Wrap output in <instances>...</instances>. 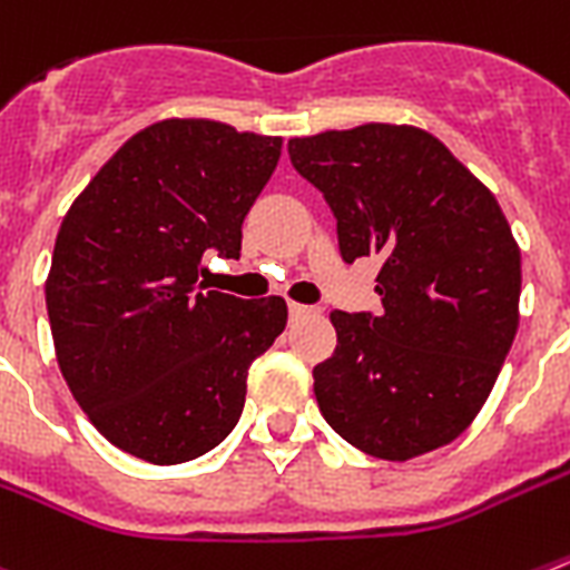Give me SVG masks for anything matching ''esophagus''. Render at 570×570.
I'll list each match as a JSON object with an SVG mask.
<instances>
[{"label":"esophagus","mask_w":570,"mask_h":570,"mask_svg":"<svg viewBox=\"0 0 570 570\" xmlns=\"http://www.w3.org/2000/svg\"><path fill=\"white\" fill-rule=\"evenodd\" d=\"M313 313V307H307V304H295V301H289V318H301V315H309Z\"/></svg>","instance_id":"1"}]
</instances>
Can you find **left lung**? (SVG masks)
Wrapping results in <instances>:
<instances>
[{
	"instance_id": "left-lung-1",
	"label": "left lung",
	"mask_w": 570,
	"mask_h": 570,
	"mask_svg": "<svg viewBox=\"0 0 570 570\" xmlns=\"http://www.w3.org/2000/svg\"><path fill=\"white\" fill-rule=\"evenodd\" d=\"M289 161L336 217L344 263L376 257L382 313H330L313 367L324 420L351 446L409 461L475 420L519 327L521 255L495 196L417 127L293 138Z\"/></svg>"
}]
</instances>
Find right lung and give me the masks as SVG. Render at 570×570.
I'll return each instance as SVG.
<instances>
[{"label":"right lung","instance_id":"1","mask_svg":"<svg viewBox=\"0 0 570 570\" xmlns=\"http://www.w3.org/2000/svg\"><path fill=\"white\" fill-rule=\"evenodd\" d=\"M281 138L205 118L150 124L100 167L57 232L46 281L57 365L86 417L147 463H185L232 434L248 367L286 301L199 284L208 248L240 257L243 219Z\"/></svg>","mask_w":570,"mask_h":570}]
</instances>
